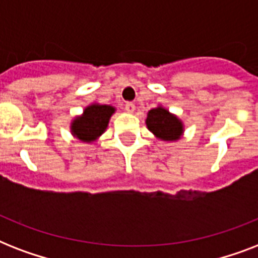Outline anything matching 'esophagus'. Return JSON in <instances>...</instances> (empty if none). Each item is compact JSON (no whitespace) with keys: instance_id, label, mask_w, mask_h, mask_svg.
Returning <instances> with one entry per match:
<instances>
[{"instance_id":"1","label":"esophagus","mask_w":258,"mask_h":258,"mask_svg":"<svg viewBox=\"0 0 258 258\" xmlns=\"http://www.w3.org/2000/svg\"><path fill=\"white\" fill-rule=\"evenodd\" d=\"M124 109L127 111V112L133 113L134 111H135V104H134V103H131V101H130V103H125Z\"/></svg>"}]
</instances>
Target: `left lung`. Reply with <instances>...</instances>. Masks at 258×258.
<instances>
[{"instance_id": "left-lung-1", "label": "left lung", "mask_w": 258, "mask_h": 258, "mask_svg": "<svg viewBox=\"0 0 258 258\" xmlns=\"http://www.w3.org/2000/svg\"><path fill=\"white\" fill-rule=\"evenodd\" d=\"M147 128L162 141H178L183 133L182 121L163 107L150 109L146 119Z\"/></svg>"}]
</instances>
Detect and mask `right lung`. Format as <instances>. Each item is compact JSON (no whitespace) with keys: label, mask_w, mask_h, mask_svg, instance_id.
<instances>
[{"label":"right lung","mask_w":258,"mask_h":258,"mask_svg":"<svg viewBox=\"0 0 258 258\" xmlns=\"http://www.w3.org/2000/svg\"><path fill=\"white\" fill-rule=\"evenodd\" d=\"M115 108L111 105H88L82 116L72 121L71 130L75 137L83 142H92L104 133Z\"/></svg>","instance_id":"obj_1"}]
</instances>
